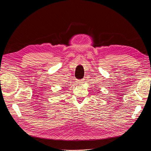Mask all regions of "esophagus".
Returning a JSON list of instances; mask_svg holds the SVG:
<instances>
[{"mask_svg":"<svg viewBox=\"0 0 151 151\" xmlns=\"http://www.w3.org/2000/svg\"><path fill=\"white\" fill-rule=\"evenodd\" d=\"M83 83H84V80H78V83L79 84H83Z\"/></svg>","mask_w":151,"mask_h":151,"instance_id":"esophagus-1","label":"esophagus"}]
</instances>
